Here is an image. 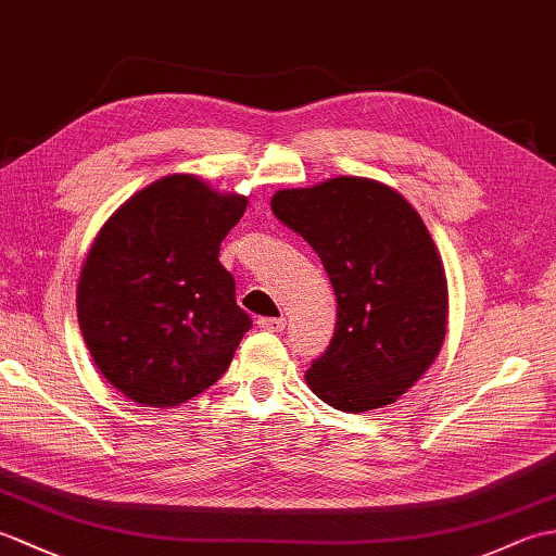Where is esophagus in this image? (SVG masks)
<instances>
[{
	"mask_svg": "<svg viewBox=\"0 0 556 556\" xmlns=\"http://www.w3.org/2000/svg\"><path fill=\"white\" fill-rule=\"evenodd\" d=\"M257 325L267 329V332H281L287 327V317H260Z\"/></svg>",
	"mask_w": 556,
	"mask_h": 556,
	"instance_id": "esophagus-1",
	"label": "esophagus"
}]
</instances>
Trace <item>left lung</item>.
Instances as JSON below:
<instances>
[{
	"instance_id": "left-lung-1",
	"label": "left lung",
	"mask_w": 556,
	"mask_h": 556,
	"mask_svg": "<svg viewBox=\"0 0 556 556\" xmlns=\"http://www.w3.org/2000/svg\"><path fill=\"white\" fill-rule=\"evenodd\" d=\"M271 212L320 255L337 293L334 337L305 372L308 387L339 410L392 404L446 334V277L420 215L358 176L279 191Z\"/></svg>"
}]
</instances>
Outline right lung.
Returning a JSON list of instances; mask_svg holds the SVG:
<instances>
[{
	"instance_id": "1",
	"label": "right lung",
	"mask_w": 556,
	"mask_h": 556,
	"mask_svg": "<svg viewBox=\"0 0 556 556\" xmlns=\"http://www.w3.org/2000/svg\"><path fill=\"white\" fill-rule=\"evenodd\" d=\"M245 212L195 176L150 184L104 224L78 281V325L110 384L179 406L227 372L253 320L219 245Z\"/></svg>"
}]
</instances>
